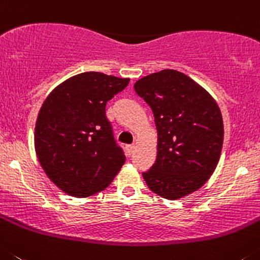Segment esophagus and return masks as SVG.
<instances>
[{
  "label": "esophagus",
  "instance_id": "1",
  "mask_svg": "<svg viewBox=\"0 0 260 260\" xmlns=\"http://www.w3.org/2000/svg\"><path fill=\"white\" fill-rule=\"evenodd\" d=\"M125 149H127L128 155H132L133 150H135V145H127V147H125Z\"/></svg>",
  "mask_w": 260,
  "mask_h": 260
}]
</instances>
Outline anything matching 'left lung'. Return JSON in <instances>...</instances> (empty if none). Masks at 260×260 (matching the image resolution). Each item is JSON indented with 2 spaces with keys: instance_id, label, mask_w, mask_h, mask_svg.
<instances>
[{
  "instance_id": "1",
  "label": "left lung",
  "mask_w": 260,
  "mask_h": 260,
  "mask_svg": "<svg viewBox=\"0 0 260 260\" xmlns=\"http://www.w3.org/2000/svg\"><path fill=\"white\" fill-rule=\"evenodd\" d=\"M151 107L158 154L142 174L147 186L167 200L198 190L216 168L223 146L220 109L200 84L176 70H162L135 84Z\"/></svg>"
}]
</instances>
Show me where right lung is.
Segmentation results:
<instances>
[{"label":"right lung","mask_w":260,"mask_h":260,"mask_svg":"<svg viewBox=\"0 0 260 260\" xmlns=\"http://www.w3.org/2000/svg\"><path fill=\"white\" fill-rule=\"evenodd\" d=\"M129 79L84 72L46 97L35 128L37 158L64 193L89 197L110 185L125 162L106 118V104Z\"/></svg>","instance_id":"obj_1"}]
</instances>
